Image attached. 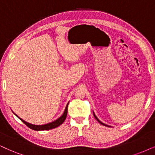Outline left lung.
<instances>
[{
	"label": "left lung",
	"mask_w": 155,
	"mask_h": 155,
	"mask_svg": "<svg viewBox=\"0 0 155 155\" xmlns=\"http://www.w3.org/2000/svg\"><path fill=\"white\" fill-rule=\"evenodd\" d=\"M93 114H94V117H95V119H97V120L98 121H99V123H100V124H102V125H104V126H107V127H109V125H107V124H104V123H102V122H101V121L100 120H99V119H98V118H97V116H96V115H95V114H94V112H93Z\"/></svg>",
	"instance_id": "1"
}]
</instances>
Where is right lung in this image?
Here are the masks:
<instances>
[{
	"mask_svg": "<svg viewBox=\"0 0 155 155\" xmlns=\"http://www.w3.org/2000/svg\"><path fill=\"white\" fill-rule=\"evenodd\" d=\"M68 105V103L67 104V105H66L65 111H64V114L61 115V116L59 117V118H58V119H56V120L52 121V122L48 123V124H44V125H35V124H30V123L26 122V121L23 120V119H22L21 118H20V117H18L16 114H15V115H16V116L18 117V118L20 119L24 123V124L26 125L27 127H28L29 128L31 129V130H36V131L48 130H51V129H54V128H56V127L60 126V125L64 121H65V119L66 118V116H67Z\"/></svg>",
	"mask_w": 155,
	"mask_h": 155,
	"instance_id": "add662e5",
	"label": "right lung"
}]
</instances>
